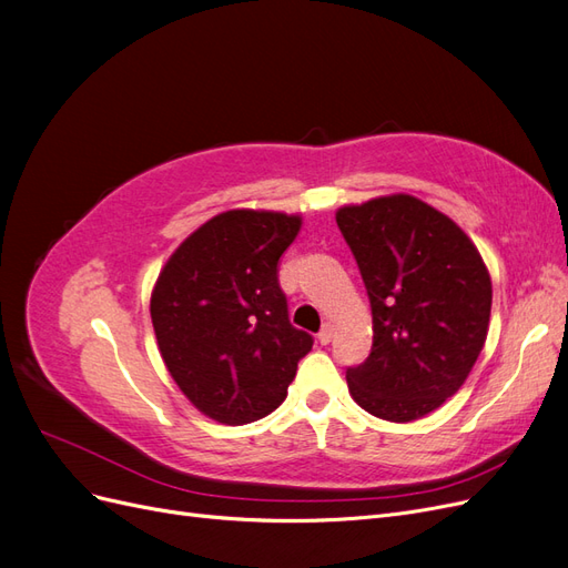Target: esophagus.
I'll list each match as a JSON object with an SVG mask.
<instances>
[{
	"mask_svg": "<svg viewBox=\"0 0 568 568\" xmlns=\"http://www.w3.org/2000/svg\"><path fill=\"white\" fill-rule=\"evenodd\" d=\"M317 341L322 343V346H326V343H329V341H332V326H329V324H326V326H322V332L317 334Z\"/></svg>",
	"mask_w": 568,
	"mask_h": 568,
	"instance_id": "1",
	"label": "esophagus"
}]
</instances>
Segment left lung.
Listing matches in <instances>:
<instances>
[{
  "label": "left lung",
  "instance_id": "left-lung-1",
  "mask_svg": "<svg viewBox=\"0 0 568 568\" xmlns=\"http://www.w3.org/2000/svg\"><path fill=\"white\" fill-rule=\"evenodd\" d=\"M336 225L372 305V353L346 369L353 400L379 419L415 422L459 390L484 348V257L448 215L407 194L346 205Z\"/></svg>",
  "mask_w": 568,
  "mask_h": 568
}]
</instances>
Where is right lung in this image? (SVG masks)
Wrapping results in <instances>:
<instances>
[{
	"label": "right lung",
	"mask_w": 568,
	"mask_h": 568,
	"mask_svg": "<svg viewBox=\"0 0 568 568\" xmlns=\"http://www.w3.org/2000/svg\"><path fill=\"white\" fill-rule=\"evenodd\" d=\"M301 217L227 211L170 255L151 294L163 363L189 400L220 424L277 409L313 336L288 320L280 257Z\"/></svg>",
	"instance_id": "obj_1"
}]
</instances>
